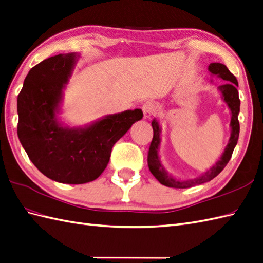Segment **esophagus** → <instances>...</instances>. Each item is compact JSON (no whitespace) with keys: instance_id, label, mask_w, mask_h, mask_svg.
Masks as SVG:
<instances>
[{"instance_id":"obj_1","label":"esophagus","mask_w":263,"mask_h":263,"mask_svg":"<svg viewBox=\"0 0 263 263\" xmlns=\"http://www.w3.org/2000/svg\"><path fill=\"white\" fill-rule=\"evenodd\" d=\"M155 105L153 104L152 101H147L143 105V112L145 118H151L154 114H155Z\"/></svg>"}]
</instances>
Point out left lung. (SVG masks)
Segmentation results:
<instances>
[{"instance_id": "left-lung-1", "label": "left lung", "mask_w": 263, "mask_h": 263, "mask_svg": "<svg viewBox=\"0 0 263 263\" xmlns=\"http://www.w3.org/2000/svg\"><path fill=\"white\" fill-rule=\"evenodd\" d=\"M209 71L211 76H215L216 78H221L223 80L228 81L224 85L220 86L219 91L221 93V97L223 101L228 105L230 112H231V121H230V128H231V136L229 138V143L224 148V152L212 167L204 172L202 175L196 178H191V180H180L176 178L165 170L164 165L159 158V145H161V133L162 128L159 126V123L156 118H154L152 121V127L154 130L153 140L149 146L148 151V158H147V163H148V167L152 174L155 176L156 180L165 185L167 187H174V189H189L194 186V185L203 184L213 180L215 176H217L226 167L229 163L230 158L232 156V153L234 147L238 143L239 133H240V124H239V112H240V99H239V92L236 89V81L235 77L229 71V69L222 65V63L213 62L209 66Z\"/></svg>"}]
</instances>
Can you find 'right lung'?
<instances>
[{
    "mask_svg": "<svg viewBox=\"0 0 263 263\" xmlns=\"http://www.w3.org/2000/svg\"><path fill=\"white\" fill-rule=\"evenodd\" d=\"M78 53L58 54L32 68L17 96V136L30 161L50 180L85 184L109 163L115 143L143 118L142 109L107 115L81 127L62 123L63 90Z\"/></svg>",
    "mask_w": 263,
    "mask_h": 263,
    "instance_id": "obj_1",
    "label": "right lung"
}]
</instances>
